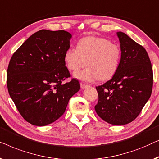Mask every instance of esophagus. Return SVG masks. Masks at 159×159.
<instances>
[{
  "instance_id": "obj_1",
  "label": "esophagus",
  "mask_w": 159,
  "mask_h": 159,
  "mask_svg": "<svg viewBox=\"0 0 159 159\" xmlns=\"http://www.w3.org/2000/svg\"><path fill=\"white\" fill-rule=\"evenodd\" d=\"M88 87V85L84 84V83H80V88L81 89H86Z\"/></svg>"
}]
</instances>
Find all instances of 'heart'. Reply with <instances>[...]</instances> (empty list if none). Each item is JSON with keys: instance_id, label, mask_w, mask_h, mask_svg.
Wrapping results in <instances>:
<instances>
[{"instance_id": "obj_1", "label": "heart", "mask_w": 159, "mask_h": 159, "mask_svg": "<svg viewBox=\"0 0 159 159\" xmlns=\"http://www.w3.org/2000/svg\"><path fill=\"white\" fill-rule=\"evenodd\" d=\"M121 57L118 44L102 37H86L78 42L77 49L69 48L64 60L69 70L76 72L86 65L89 68L75 73V77L84 81L104 80L117 71Z\"/></svg>"}]
</instances>
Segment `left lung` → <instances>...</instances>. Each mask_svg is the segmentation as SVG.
Returning a JSON list of instances; mask_svg holds the SVG:
<instances>
[{
  "label": "left lung",
  "mask_w": 159,
  "mask_h": 159,
  "mask_svg": "<svg viewBox=\"0 0 159 159\" xmlns=\"http://www.w3.org/2000/svg\"><path fill=\"white\" fill-rule=\"evenodd\" d=\"M121 50L119 66L111 79L96 89L97 115L105 122L123 125L133 121L148 101L153 88V69L148 55L126 34L118 32Z\"/></svg>",
  "instance_id": "8db88e82"
}]
</instances>
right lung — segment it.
Segmentation results:
<instances>
[{
    "label": "right lung",
    "instance_id": "1",
    "mask_svg": "<svg viewBox=\"0 0 159 159\" xmlns=\"http://www.w3.org/2000/svg\"><path fill=\"white\" fill-rule=\"evenodd\" d=\"M70 33L42 30L30 36L11 58L7 70L8 93L24 119L45 126L60 118L69 99L80 90L70 77L64 54L70 48Z\"/></svg>",
    "mask_w": 159,
    "mask_h": 159
}]
</instances>
